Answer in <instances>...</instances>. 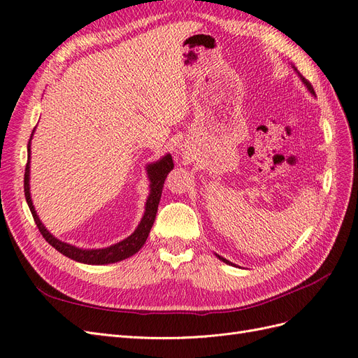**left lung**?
Returning <instances> with one entry per match:
<instances>
[{
	"instance_id": "1",
	"label": "left lung",
	"mask_w": 358,
	"mask_h": 358,
	"mask_svg": "<svg viewBox=\"0 0 358 358\" xmlns=\"http://www.w3.org/2000/svg\"><path fill=\"white\" fill-rule=\"evenodd\" d=\"M291 67H292V70H294V71H296V73L299 74V78H300V80L303 82V85H305V86H306V88H308V91H309V92H310L312 95H315V91H313V88H312V85H310V83H309V82H308V80H306L305 78H303V76H301V74H300V73L297 71V69H296L294 66H291ZM216 257H218V258L221 259V262H224L225 264H231V266H234V264H233L231 262H229V259H225V258H222L221 255H216Z\"/></svg>"
}]
</instances>
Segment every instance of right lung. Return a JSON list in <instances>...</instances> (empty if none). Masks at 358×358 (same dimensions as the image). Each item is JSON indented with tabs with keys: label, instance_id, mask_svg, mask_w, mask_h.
Returning a JSON list of instances; mask_svg holds the SVG:
<instances>
[{
	"label": "right lung",
	"instance_id": "add662e5",
	"mask_svg": "<svg viewBox=\"0 0 358 358\" xmlns=\"http://www.w3.org/2000/svg\"><path fill=\"white\" fill-rule=\"evenodd\" d=\"M34 131L36 129H32V134H31V138L28 142V162H27V169H25L24 189H25L27 203H28L29 210L32 213V218H34L38 230L43 234V237L46 239V242L55 248L58 252L74 259V262L83 263V264H92V266L112 264V263L122 262V259L129 258L136 252H138L140 248L145 245L148 236L150 233V229H152V225H154L157 210H158V204L161 200L162 187H164V180H166L169 173L173 170V167H175L171 155L166 154L158 161L150 162V164L146 166L148 179H149V196H148V200L145 204V213L142 216V220H140L137 229L128 237H125L124 241L117 242L115 245H110L107 248H100V249H83V248H78V246L57 239V237L46 229L45 224L40 221L34 204H32L31 191H29V188H31L29 187V167H31L29 162H31V140H32V136H34Z\"/></svg>",
	"mask_w": 358,
	"mask_h": 358
}]
</instances>
